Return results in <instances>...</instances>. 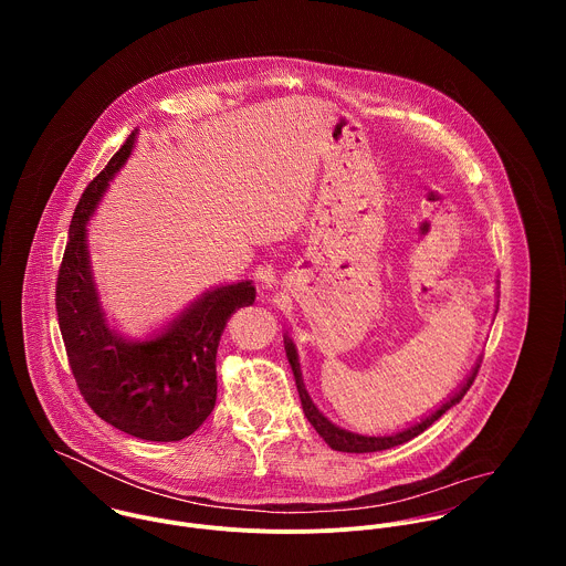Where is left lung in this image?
I'll return each mask as SVG.
<instances>
[{
    "mask_svg": "<svg viewBox=\"0 0 566 566\" xmlns=\"http://www.w3.org/2000/svg\"><path fill=\"white\" fill-rule=\"evenodd\" d=\"M284 349H286V356H289V363H291V369H293V376H295V385H297V391H300V400H302V410L308 419V423L315 428V432L325 439L334 450L338 452H378V450H389L394 446H400V443H408L410 439L419 437L421 432H426L434 421H439L452 406H457V402L465 396V391L470 389V385L474 382V376H476V369H479V363L476 367L472 369V374L465 378V382L443 402V406L439 410H434L430 417L421 419V423H415L410 426L408 430H400L396 434H385V437H367V434H356V432H347L338 426H334L325 415H322L315 406L313 400L308 398L306 389H304V382H302V374H300V363H297V352H295V345L284 338Z\"/></svg>",
    "mask_w": 566,
    "mask_h": 566,
    "instance_id": "8db88e82",
    "label": "left lung"
}]
</instances>
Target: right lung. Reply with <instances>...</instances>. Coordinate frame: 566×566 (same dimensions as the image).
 Wrapping results in <instances>:
<instances>
[{
  "instance_id": "obj_1",
  "label": "right lung",
  "mask_w": 566,
  "mask_h": 566,
  "mask_svg": "<svg viewBox=\"0 0 566 566\" xmlns=\"http://www.w3.org/2000/svg\"><path fill=\"white\" fill-rule=\"evenodd\" d=\"M136 132L80 197L55 284L60 334L75 385L109 426L145 441H181L214 410L217 347L226 322L255 302L251 280L203 293L166 332L125 340L109 329L90 269L87 221L134 149Z\"/></svg>"
}]
</instances>
